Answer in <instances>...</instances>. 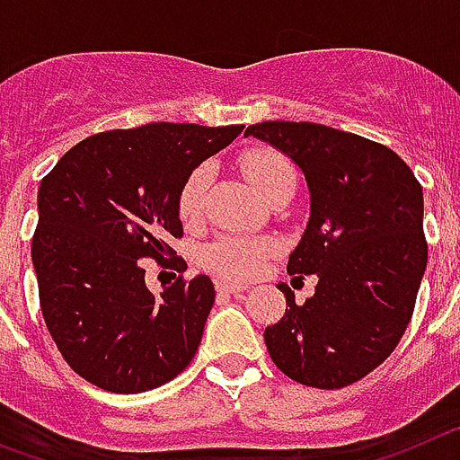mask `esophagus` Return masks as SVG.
I'll list each match as a JSON object with an SVG mask.
<instances>
[{
  "label": "esophagus",
  "mask_w": 460,
  "mask_h": 460,
  "mask_svg": "<svg viewBox=\"0 0 460 460\" xmlns=\"http://www.w3.org/2000/svg\"><path fill=\"white\" fill-rule=\"evenodd\" d=\"M215 285H217L219 294H231V296H238V294L245 291V287L243 285H235V282H229V279H222V278H219Z\"/></svg>",
  "instance_id": "esophagus-1"
}]
</instances>
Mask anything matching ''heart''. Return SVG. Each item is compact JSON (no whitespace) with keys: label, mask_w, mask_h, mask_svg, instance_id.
<instances>
[{"label":"heart","mask_w":460,"mask_h":460,"mask_svg":"<svg viewBox=\"0 0 460 460\" xmlns=\"http://www.w3.org/2000/svg\"><path fill=\"white\" fill-rule=\"evenodd\" d=\"M243 173L259 197L266 199L282 187H296V171L285 157L269 147H252L241 159ZM213 178V169L203 164L185 178L178 194V213L182 222H194L203 210V197ZM269 254V243L243 238V235H225L206 247L203 261L226 278H250L259 270L263 257Z\"/></svg>","instance_id":"b5f03b06"}]
</instances>
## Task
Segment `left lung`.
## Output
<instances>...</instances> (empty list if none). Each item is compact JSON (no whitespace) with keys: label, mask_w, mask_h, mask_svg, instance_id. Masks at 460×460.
<instances>
[{"label":"left lung","mask_w":460,"mask_h":460,"mask_svg":"<svg viewBox=\"0 0 460 460\" xmlns=\"http://www.w3.org/2000/svg\"><path fill=\"white\" fill-rule=\"evenodd\" d=\"M245 134L301 169L310 217L287 273L319 279L303 305L278 285L287 313L263 341L287 377L341 389L377 368L412 319L429 261L421 185L394 150L349 131L275 119Z\"/></svg>","instance_id":"1"}]
</instances>
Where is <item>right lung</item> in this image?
I'll return each mask as SVG.
<instances>
[{
  "label": "right lung",
  "mask_w": 460,
  "mask_h": 460,
  "mask_svg": "<svg viewBox=\"0 0 460 460\" xmlns=\"http://www.w3.org/2000/svg\"><path fill=\"white\" fill-rule=\"evenodd\" d=\"M243 129L153 122L103 131L71 147L41 181L31 241L41 313L64 361L87 382L141 394L194 358L213 279H178L155 296L138 261L173 252L166 241L182 235V182Z\"/></svg>",
  "instance_id": "obj_1"
}]
</instances>
